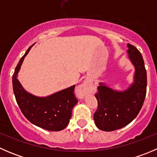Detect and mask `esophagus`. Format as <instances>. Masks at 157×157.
I'll list each match as a JSON object with an SVG mask.
<instances>
[{
  "mask_svg": "<svg viewBox=\"0 0 157 157\" xmlns=\"http://www.w3.org/2000/svg\"><path fill=\"white\" fill-rule=\"evenodd\" d=\"M91 90V85H90V82L89 80H86L79 85L77 88V94L80 98H83L85 96L88 94Z\"/></svg>",
  "mask_w": 157,
  "mask_h": 157,
  "instance_id": "esophagus-1",
  "label": "esophagus"
}]
</instances>
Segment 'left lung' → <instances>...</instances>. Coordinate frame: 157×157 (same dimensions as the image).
<instances>
[{
  "instance_id": "1",
  "label": "left lung",
  "mask_w": 157,
  "mask_h": 157,
  "mask_svg": "<svg viewBox=\"0 0 157 157\" xmlns=\"http://www.w3.org/2000/svg\"><path fill=\"white\" fill-rule=\"evenodd\" d=\"M128 58L134 67L133 83L123 91L113 90L99 83L95 95L98 108L94 113L95 124L102 131H112L128 125L138 115L147 92V71L140 52L128 44Z\"/></svg>"
}]
</instances>
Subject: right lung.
I'll return each mask as SVG.
<instances>
[{
  "instance_id": "1",
  "label": "right lung",
  "mask_w": 157,
  "mask_h": 157,
  "mask_svg": "<svg viewBox=\"0 0 157 157\" xmlns=\"http://www.w3.org/2000/svg\"><path fill=\"white\" fill-rule=\"evenodd\" d=\"M33 45L20 60L13 75L16 100L23 115L33 124L50 131H61L68 124L72 109L78 102L74 93L75 85L45 97L34 96L26 91L17 77L23 60Z\"/></svg>"
}]
</instances>
